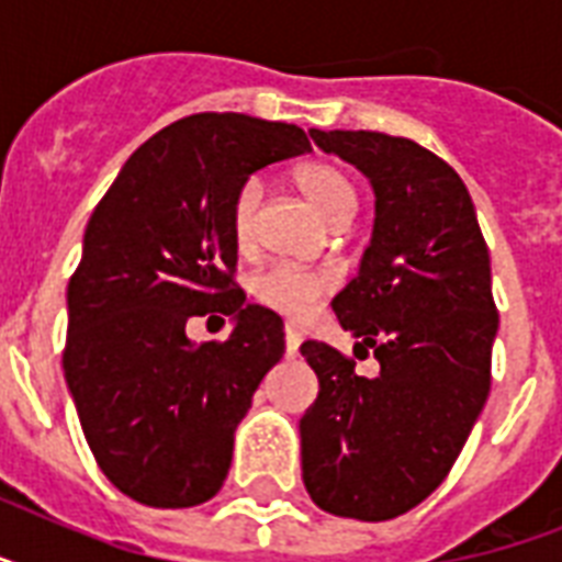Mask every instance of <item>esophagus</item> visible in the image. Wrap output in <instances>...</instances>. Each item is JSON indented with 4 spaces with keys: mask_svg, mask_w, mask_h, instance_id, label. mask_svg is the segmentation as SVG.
I'll list each match as a JSON object with an SVG mask.
<instances>
[{
    "mask_svg": "<svg viewBox=\"0 0 562 562\" xmlns=\"http://www.w3.org/2000/svg\"><path fill=\"white\" fill-rule=\"evenodd\" d=\"M300 350V333L297 326H285V356H297Z\"/></svg>",
    "mask_w": 562,
    "mask_h": 562,
    "instance_id": "1",
    "label": "esophagus"
}]
</instances>
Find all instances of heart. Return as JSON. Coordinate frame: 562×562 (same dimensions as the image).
<instances>
[{
	"mask_svg": "<svg viewBox=\"0 0 562 562\" xmlns=\"http://www.w3.org/2000/svg\"><path fill=\"white\" fill-rule=\"evenodd\" d=\"M291 180L303 192V198L315 206L317 215L329 224H344L356 210V187L335 162H303L291 171ZM259 206H262V180H241L233 192V201H229V236H233V245L238 250L254 247ZM333 273L277 262L256 273L254 282H250V294H254L256 303H262L277 315L300 321V317L308 315V308L315 306L317 300L333 291Z\"/></svg>",
	"mask_w": 562,
	"mask_h": 562,
	"instance_id": "heart-1",
	"label": "heart"
}]
</instances>
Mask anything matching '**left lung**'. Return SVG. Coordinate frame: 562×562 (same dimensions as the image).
Returning a JSON list of instances; mask_svg holds the SVG:
<instances>
[{
  "mask_svg": "<svg viewBox=\"0 0 562 562\" xmlns=\"http://www.w3.org/2000/svg\"><path fill=\"white\" fill-rule=\"evenodd\" d=\"M308 134L373 183V241L333 312L379 373L359 375L324 341L300 347L321 384L300 419L303 484L326 514L384 522L443 484L487 402L490 250L470 192L437 154L375 131Z\"/></svg>",
  "mask_w": 562,
  "mask_h": 562,
  "instance_id": "1",
  "label": "left lung"
}]
</instances>
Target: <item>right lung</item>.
<instances>
[{
  "mask_svg": "<svg viewBox=\"0 0 562 562\" xmlns=\"http://www.w3.org/2000/svg\"><path fill=\"white\" fill-rule=\"evenodd\" d=\"M306 151L297 125L194 113L139 145L92 210L64 373L92 458L139 505H203L227 479L233 431L285 352L280 315L236 285L229 201L256 169ZM212 311L236 316L234 333L192 345L186 321Z\"/></svg>",
  "mask_w": 562,
  "mask_h": 562,
  "instance_id": "right-lung-1",
  "label": "right lung"
}]
</instances>
